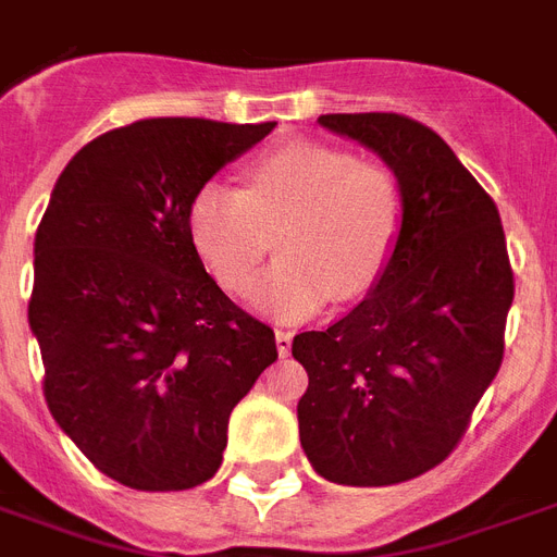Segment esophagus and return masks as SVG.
<instances>
[{"label": "esophagus", "instance_id": "esophagus-1", "mask_svg": "<svg viewBox=\"0 0 557 557\" xmlns=\"http://www.w3.org/2000/svg\"><path fill=\"white\" fill-rule=\"evenodd\" d=\"M274 341H277L280 356H288V352H292V332L277 330V332H274Z\"/></svg>", "mask_w": 557, "mask_h": 557}]
</instances>
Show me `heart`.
I'll use <instances>...</instances> for the list:
<instances>
[{"mask_svg": "<svg viewBox=\"0 0 557 557\" xmlns=\"http://www.w3.org/2000/svg\"><path fill=\"white\" fill-rule=\"evenodd\" d=\"M187 236L231 295L251 288L277 236L280 262L253 304L277 321H306L361 297L387 269L401 227V190L381 164L326 144H286L257 156L243 190L205 182L187 205Z\"/></svg>", "mask_w": 557, "mask_h": 557, "instance_id": "obj_1", "label": "heart"}]
</instances>
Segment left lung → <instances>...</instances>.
<instances>
[{
	"label": "left lung",
	"mask_w": 557,
	"mask_h": 557,
	"mask_svg": "<svg viewBox=\"0 0 557 557\" xmlns=\"http://www.w3.org/2000/svg\"><path fill=\"white\" fill-rule=\"evenodd\" d=\"M393 170L401 227L370 295L292 356L309 372L300 445L323 480L396 485L466 436L503 364L515 297L500 213L431 126L396 112L321 115Z\"/></svg>",
	"instance_id": "1"
}]
</instances>
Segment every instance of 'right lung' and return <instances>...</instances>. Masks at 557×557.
<instances>
[{"label": "right lung", "mask_w": 557, "mask_h": 557, "mask_svg": "<svg viewBox=\"0 0 557 557\" xmlns=\"http://www.w3.org/2000/svg\"><path fill=\"white\" fill-rule=\"evenodd\" d=\"M274 124L147 117L103 133L57 178L28 304L42 393L91 466L138 492L216 474L227 419L277 361L193 251L187 205Z\"/></svg>", "instance_id": "right-lung-1"}]
</instances>
